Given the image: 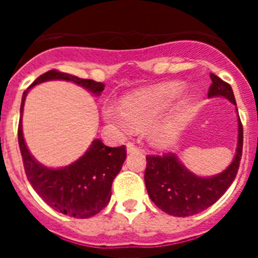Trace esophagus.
I'll use <instances>...</instances> for the list:
<instances>
[{
  "instance_id": "obj_1",
  "label": "esophagus",
  "mask_w": 258,
  "mask_h": 258,
  "mask_svg": "<svg viewBox=\"0 0 258 258\" xmlns=\"http://www.w3.org/2000/svg\"><path fill=\"white\" fill-rule=\"evenodd\" d=\"M137 151H138V147H137L134 143H132V142L126 143V152H127V154H132V152H137Z\"/></svg>"
}]
</instances>
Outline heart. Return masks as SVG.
<instances>
[{"mask_svg":"<svg viewBox=\"0 0 258 258\" xmlns=\"http://www.w3.org/2000/svg\"><path fill=\"white\" fill-rule=\"evenodd\" d=\"M181 83H165L127 97L122 107L107 104L103 109L104 120L122 134H132L137 129H146L165 115L175 101L183 94ZM178 136V125L172 120L159 121L150 129V138L156 146H168Z\"/></svg>","mask_w":258,"mask_h":258,"instance_id":"obj_1","label":"heart"}]
</instances>
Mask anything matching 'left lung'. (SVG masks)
Returning a JSON list of instances; mask_svg holds the SVG:
<instances>
[{
	"instance_id": "8db88e82",
	"label": "left lung",
	"mask_w": 258,
	"mask_h": 258,
	"mask_svg": "<svg viewBox=\"0 0 258 258\" xmlns=\"http://www.w3.org/2000/svg\"><path fill=\"white\" fill-rule=\"evenodd\" d=\"M208 97H223L236 106L231 86L211 74ZM238 111V109H236ZM243 151V126L238 115V145L231 164L223 172L200 177L181 163L175 154L149 155L146 157L145 183L149 197L157 208L174 217H188L217 202L235 179Z\"/></svg>"
}]
</instances>
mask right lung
<instances>
[{"label":"right lung","mask_w":258,"mask_h":258,"mask_svg":"<svg viewBox=\"0 0 258 258\" xmlns=\"http://www.w3.org/2000/svg\"><path fill=\"white\" fill-rule=\"evenodd\" d=\"M51 80L71 81L97 97L104 90V84L80 79L55 70L37 77L23 93L20 104L18 141L24 170L32 187L52 209L75 218L93 217L109 203L112 182L126 159L125 146L108 147L101 140H94L88 151L70 165L54 169L38 163L29 152L23 137V108L29 90L37 84Z\"/></svg>","instance_id":"right-lung-1"}]
</instances>
